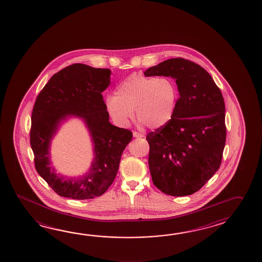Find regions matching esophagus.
I'll return each instance as SVG.
<instances>
[{
  "label": "esophagus",
  "mask_w": 262,
  "mask_h": 262,
  "mask_svg": "<svg viewBox=\"0 0 262 262\" xmlns=\"http://www.w3.org/2000/svg\"><path fill=\"white\" fill-rule=\"evenodd\" d=\"M134 138H143V134L139 133V132H134L133 133Z\"/></svg>",
  "instance_id": "34e87169"
}]
</instances>
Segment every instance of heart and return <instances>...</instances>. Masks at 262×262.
I'll list each match as a JSON object with an SVG mask.
<instances>
[{
	"label": "heart",
	"instance_id": "heart-1",
	"mask_svg": "<svg viewBox=\"0 0 262 262\" xmlns=\"http://www.w3.org/2000/svg\"><path fill=\"white\" fill-rule=\"evenodd\" d=\"M179 99L176 82L168 77L132 74L119 84L115 96L106 98V108L119 125L127 124L133 111L149 128H161L174 117Z\"/></svg>",
	"mask_w": 262,
	"mask_h": 262
}]
</instances>
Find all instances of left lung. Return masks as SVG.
Returning <instances> with one entry per match:
<instances>
[{
	"label": "left lung",
	"instance_id": "8db88e82",
	"mask_svg": "<svg viewBox=\"0 0 262 262\" xmlns=\"http://www.w3.org/2000/svg\"><path fill=\"white\" fill-rule=\"evenodd\" d=\"M145 76L176 80L180 98L169 123L147 135L154 184L165 194L200 190L219 170L225 147V103L210 74L194 62L170 58Z\"/></svg>",
	"mask_w": 262,
	"mask_h": 262
}]
</instances>
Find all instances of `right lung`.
I'll return each mask as SVG.
<instances>
[{
	"instance_id": "add662e5",
	"label": "right lung",
	"mask_w": 262,
	"mask_h": 262,
	"mask_svg": "<svg viewBox=\"0 0 262 262\" xmlns=\"http://www.w3.org/2000/svg\"><path fill=\"white\" fill-rule=\"evenodd\" d=\"M108 69L76 63L54 74L38 95L31 114V146L38 174L57 194L76 199L102 195L118 172L123 149L132 132L108 121L101 93L111 83ZM82 118L94 144L91 168L80 177L59 176L50 166L49 149L60 123L68 117Z\"/></svg>"
}]
</instances>
